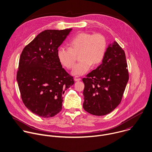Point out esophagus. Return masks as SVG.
<instances>
[{
  "label": "esophagus",
  "mask_w": 152,
  "mask_h": 152,
  "mask_svg": "<svg viewBox=\"0 0 152 152\" xmlns=\"http://www.w3.org/2000/svg\"><path fill=\"white\" fill-rule=\"evenodd\" d=\"M74 80H75V81H79L81 80V78H80L79 77H75L74 78Z\"/></svg>",
  "instance_id": "esophagus-1"
}]
</instances>
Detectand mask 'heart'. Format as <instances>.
Returning <instances> with one entry per match:
<instances>
[{
  "label": "heart",
  "instance_id": "obj_1",
  "mask_svg": "<svg viewBox=\"0 0 152 152\" xmlns=\"http://www.w3.org/2000/svg\"><path fill=\"white\" fill-rule=\"evenodd\" d=\"M69 48H59L57 58L59 62L68 69L75 64L77 55L79 54L80 62L75 65L72 74L79 76L86 74L91 65L100 64L103 60L106 50L107 40L102 34L81 32L75 36L68 43Z\"/></svg>",
  "mask_w": 152,
  "mask_h": 152
}]
</instances>
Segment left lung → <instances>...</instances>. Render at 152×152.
<instances>
[{
    "label": "left lung",
    "instance_id": "8db88e82",
    "mask_svg": "<svg viewBox=\"0 0 152 152\" xmlns=\"http://www.w3.org/2000/svg\"><path fill=\"white\" fill-rule=\"evenodd\" d=\"M128 79L125 52L113 42L102 64L83 78L84 110L96 116L112 112L121 102Z\"/></svg>",
    "mask_w": 152,
    "mask_h": 152
}]
</instances>
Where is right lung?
Instances as JSON below:
<instances>
[{"instance_id":"1","label":"right lung","mask_w":152,"mask_h":152,"mask_svg":"<svg viewBox=\"0 0 152 152\" xmlns=\"http://www.w3.org/2000/svg\"><path fill=\"white\" fill-rule=\"evenodd\" d=\"M71 28L46 30L23 49L17 80L22 100L33 113L50 118L62 109L65 90L74 84L73 77L62 66L57 50Z\"/></svg>"}]
</instances>
